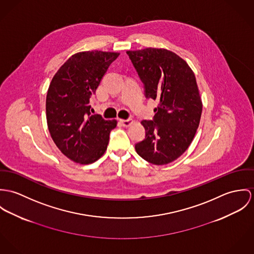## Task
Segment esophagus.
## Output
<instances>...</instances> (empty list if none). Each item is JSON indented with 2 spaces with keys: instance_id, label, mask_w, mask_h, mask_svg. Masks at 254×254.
Listing matches in <instances>:
<instances>
[{
  "instance_id": "obj_1",
  "label": "esophagus",
  "mask_w": 254,
  "mask_h": 254,
  "mask_svg": "<svg viewBox=\"0 0 254 254\" xmlns=\"http://www.w3.org/2000/svg\"><path fill=\"white\" fill-rule=\"evenodd\" d=\"M120 123L122 124L123 127H129L132 124V120H120Z\"/></svg>"
}]
</instances>
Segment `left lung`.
Returning <instances> with one entry per match:
<instances>
[{
	"label": "left lung",
	"mask_w": 254,
	"mask_h": 254,
	"mask_svg": "<svg viewBox=\"0 0 254 254\" xmlns=\"http://www.w3.org/2000/svg\"><path fill=\"white\" fill-rule=\"evenodd\" d=\"M147 99L158 100L153 120H143L145 138L136 153L150 164L167 165L179 158L193 140L201 116L196 77L189 65L164 49L127 52Z\"/></svg>",
	"instance_id": "obj_1"
}]
</instances>
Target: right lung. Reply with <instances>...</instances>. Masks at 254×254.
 I'll return each instance as SVG.
<instances>
[{
  "instance_id": "right-lung-1",
  "label": "right lung",
  "mask_w": 254,
  "mask_h": 254,
  "mask_svg": "<svg viewBox=\"0 0 254 254\" xmlns=\"http://www.w3.org/2000/svg\"><path fill=\"white\" fill-rule=\"evenodd\" d=\"M120 54L99 51L79 53L57 71L49 87L46 112L51 136L70 160L87 165L106 151L117 121L90 113L95 94L109 66Z\"/></svg>"
}]
</instances>
